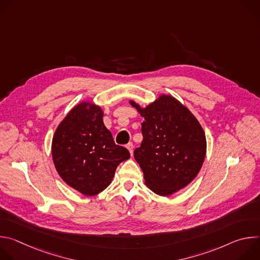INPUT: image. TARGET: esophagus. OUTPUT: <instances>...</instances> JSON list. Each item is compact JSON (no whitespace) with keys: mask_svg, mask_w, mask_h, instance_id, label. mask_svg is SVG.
<instances>
[{"mask_svg":"<svg viewBox=\"0 0 260 260\" xmlns=\"http://www.w3.org/2000/svg\"><path fill=\"white\" fill-rule=\"evenodd\" d=\"M126 148L128 149V151H129L131 155H133V151H134V145H133V143H132V142H131V143H128V144L126 145Z\"/></svg>","mask_w":260,"mask_h":260,"instance_id":"esophagus-1","label":"esophagus"}]
</instances>
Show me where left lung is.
I'll list each match as a JSON object with an SVG mask.
<instances>
[{"label": "left lung", "instance_id": "1", "mask_svg": "<svg viewBox=\"0 0 260 260\" xmlns=\"http://www.w3.org/2000/svg\"><path fill=\"white\" fill-rule=\"evenodd\" d=\"M143 141L134 156L145 184L158 196L168 197L184 188L199 174L206 155V136L190 111L171 95L141 109Z\"/></svg>", "mask_w": 260, "mask_h": 260}]
</instances>
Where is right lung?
I'll use <instances>...</instances> for the list:
<instances>
[{
	"label": "right lung",
	"mask_w": 260,
	"mask_h": 260,
	"mask_svg": "<svg viewBox=\"0 0 260 260\" xmlns=\"http://www.w3.org/2000/svg\"><path fill=\"white\" fill-rule=\"evenodd\" d=\"M103 116L100 107L80 103L60 122L52 140L58 175L87 197L107 188L118 165L131 156L125 147L115 144Z\"/></svg>",
	"instance_id": "add662e5"
}]
</instances>
